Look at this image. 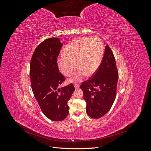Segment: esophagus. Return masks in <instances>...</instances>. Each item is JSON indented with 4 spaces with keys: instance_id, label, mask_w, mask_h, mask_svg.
<instances>
[{
    "instance_id": "34e87169",
    "label": "esophagus",
    "mask_w": 151,
    "mask_h": 151,
    "mask_svg": "<svg viewBox=\"0 0 151 151\" xmlns=\"http://www.w3.org/2000/svg\"><path fill=\"white\" fill-rule=\"evenodd\" d=\"M74 87H75L76 89H78V88H79V86L78 84H75V85H74Z\"/></svg>"
}]
</instances>
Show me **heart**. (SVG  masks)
Listing matches in <instances>:
<instances>
[{
    "label": "heart",
    "mask_w": 151,
    "mask_h": 151,
    "mask_svg": "<svg viewBox=\"0 0 151 151\" xmlns=\"http://www.w3.org/2000/svg\"><path fill=\"white\" fill-rule=\"evenodd\" d=\"M104 48L99 38H80L73 40L63 50L58 58V67L63 75L70 77L75 70V75L69 83H79L84 77L93 76L101 65Z\"/></svg>",
    "instance_id": "heart-1"
}]
</instances>
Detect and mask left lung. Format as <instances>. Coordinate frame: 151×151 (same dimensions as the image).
Wrapping results in <instances>:
<instances>
[{
  "label": "left lung",
  "mask_w": 151,
  "mask_h": 151,
  "mask_svg": "<svg viewBox=\"0 0 151 151\" xmlns=\"http://www.w3.org/2000/svg\"><path fill=\"white\" fill-rule=\"evenodd\" d=\"M118 80L115 58L107 45L98 70L80 86L87 103L86 112L91 118H99L109 111L116 98Z\"/></svg>",
  "instance_id": "left-lung-1"
}]
</instances>
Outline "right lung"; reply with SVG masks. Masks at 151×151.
I'll use <instances>...</instances> for the list:
<instances>
[{
  "label": "right lung",
  "mask_w": 151,
  "mask_h": 151,
  "mask_svg": "<svg viewBox=\"0 0 151 151\" xmlns=\"http://www.w3.org/2000/svg\"><path fill=\"white\" fill-rule=\"evenodd\" d=\"M62 45L57 38L45 40L36 48L30 63L31 84L35 97L44 115L55 122L67 116V102L75 90L72 84L60 88L65 81L57 65Z\"/></svg>",
  "instance_id": "right-lung-1"
}]
</instances>
